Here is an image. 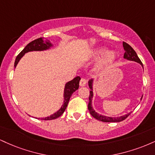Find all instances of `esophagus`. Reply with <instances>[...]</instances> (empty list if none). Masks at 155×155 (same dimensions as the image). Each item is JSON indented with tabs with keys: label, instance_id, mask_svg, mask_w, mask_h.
Wrapping results in <instances>:
<instances>
[{
	"label": "esophagus",
	"instance_id": "34e87169",
	"mask_svg": "<svg viewBox=\"0 0 155 155\" xmlns=\"http://www.w3.org/2000/svg\"><path fill=\"white\" fill-rule=\"evenodd\" d=\"M86 83H87V79H84V78H81V80H80L79 85L81 87H84L86 85Z\"/></svg>",
	"mask_w": 155,
	"mask_h": 155
}]
</instances>
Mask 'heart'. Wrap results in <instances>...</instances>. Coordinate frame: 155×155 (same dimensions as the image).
Segmentation results:
<instances>
[{"label": "heart", "mask_w": 155, "mask_h": 155, "mask_svg": "<svg viewBox=\"0 0 155 155\" xmlns=\"http://www.w3.org/2000/svg\"><path fill=\"white\" fill-rule=\"evenodd\" d=\"M101 57V58L95 66V70L97 71L104 70L111 65L116 59V54L113 51H107L105 47H98L92 49L89 53L87 59L93 61L97 60Z\"/></svg>", "instance_id": "1"}]
</instances>
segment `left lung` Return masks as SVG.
Wrapping results in <instances>:
<instances>
[{
    "label": "left lung",
    "mask_w": 155,
    "mask_h": 155,
    "mask_svg": "<svg viewBox=\"0 0 155 155\" xmlns=\"http://www.w3.org/2000/svg\"><path fill=\"white\" fill-rule=\"evenodd\" d=\"M123 47H124V51H125V52H124V59L131 60V61L137 62V63H140V65H142V67H143V64H142L141 61H140V60L138 57V55H137L136 52L135 51L134 49H133L128 44L125 43V42H123ZM88 84H89V87H90V90H91L90 91V95L89 96L88 109H89V111H90V114H91L94 118H95L96 120L101 121V122H122V121L124 120L130 114L131 112H130V113L127 114L123 115V116H121V117H106V116H104V115L99 114L98 113H97V112L93 109V108H92V97H93V92H92L93 79H90V81H88Z\"/></svg>",
    "instance_id": "8db88e82"
}]
</instances>
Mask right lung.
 <instances>
[{"mask_svg": "<svg viewBox=\"0 0 155 155\" xmlns=\"http://www.w3.org/2000/svg\"><path fill=\"white\" fill-rule=\"evenodd\" d=\"M52 44L51 43L50 41H44L42 38H39L35 39V40L31 41V43H29L24 48V49L21 51L19 54L17 55V57L16 58L15 62V68H16L17 65L18 64L19 60L22 58L23 55L25 53L28 52V51H44L47 50V49H50L52 47ZM81 79V78L79 76H76L74 78V79L71 81H68L65 84V89H64V101L63 104L62 105L61 108L58 110V111L55 112L53 114L50 115L49 117H45V118H41V120H54V119L58 118L61 116L63 114V112L65 111V108H66L68 104L69 100H70V97H71L72 94L76 91V90L79 89V81Z\"/></svg>", "mask_w": 155, "mask_h": 155, "instance_id": "obj_1", "label": "right lung"}]
</instances>
